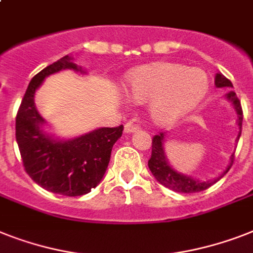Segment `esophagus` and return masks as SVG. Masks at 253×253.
I'll return each mask as SVG.
<instances>
[{"mask_svg": "<svg viewBox=\"0 0 253 253\" xmlns=\"http://www.w3.org/2000/svg\"><path fill=\"white\" fill-rule=\"evenodd\" d=\"M139 130V126H136V125H132V123H126L125 125V132L126 133H132V132H136V131Z\"/></svg>", "mask_w": 253, "mask_h": 253, "instance_id": "obj_1", "label": "esophagus"}]
</instances>
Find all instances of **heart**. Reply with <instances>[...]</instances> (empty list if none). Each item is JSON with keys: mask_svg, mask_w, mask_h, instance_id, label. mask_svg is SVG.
<instances>
[{"mask_svg": "<svg viewBox=\"0 0 253 253\" xmlns=\"http://www.w3.org/2000/svg\"><path fill=\"white\" fill-rule=\"evenodd\" d=\"M209 80L200 69L157 62L127 75L125 89L135 102L148 101V114L160 126H169L192 112L208 92Z\"/></svg>", "mask_w": 253, "mask_h": 253, "instance_id": "b5f03b06", "label": "heart"}]
</instances>
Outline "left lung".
I'll return each instance as SVG.
<instances>
[{
    "instance_id": "1",
    "label": "left lung",
    "mask_w": 253,
    "mask_h": 253,
    "mask_svg": "<svg viewBox=\"0 0 253 253\" xmlns=\"http://www.w3.org/2000/svg\"><path fill=\"white\" fill-rule=\"evenodd\" d=\"M214 84L217 88H233V83L230 82L227 78H225L221 73L215 74L214 77ZM226 98L234 105V109L237 112L238 116V127H239V133H238L237 141L239 140L240 133H242V122H243V112H242V106H240V101L238 100L235 92L230 91L226 93ZM166 135L164 132H160L159 135L153 136L152 140V156L149 161H148V168L151 170V173L153 174L156 179L159 180L162 186L168 187L170 190L175 191V192H182V194H194V192H200L211 186L218 182L225 174L227 173L233 165L234 162V153L230 157V164L226 169L223 170L222 173L219 174L217 178L212 180H199L195 179L192 176L182 174L179 171H176L173 169L170 164L168 162V159L165 156V151H164V141H165Z\"/></svg>"
}]
</instances>
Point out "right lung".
<instances>
[{"instance_id": "obj_1", "label": "right lung", "mask_w": 253, "mask_h": 253, "mask_svg": "<svg viewBox=\"0 0 253 253\" xmlns=\"http://www.w3.org/2000/svg\"><path fill=\"white\" fill-rule=\"evenodd\" d=\"M67 69L85 73L73 57L65 55L32 78L16 114L15 136L24 170L34 182L54 194L82 196L101 182L123 126L101 127L67 140L45 132L35 93L45 78Z\"/></svg>"}]
</instances>
